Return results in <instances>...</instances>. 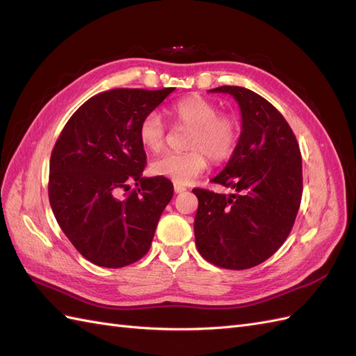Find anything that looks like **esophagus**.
I'll return each mask as SVG.
<instances>
[{"instance_id":"34e87169","label":"esophagus","mask_w":356,"mask_h":356,"mask_svg":"<svg viewBox=\"0 0 356 356\" xmlns=\"http://www.w3.org/2000/svg\"><path fill=\"white\" fill-rule=\"evenodd\" d=\"M174 190H175V193H182V191H186V187L181 186V184H175Z\"/></svg>"}]
</instances>
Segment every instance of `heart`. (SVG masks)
Returning a JSON list of instances; mask_svg holds the SVG:
<instances>
[{
    "mask_svg": "<svg viewBox=\"0 0 356 356\" xmlns=\"http://www.w3.org/2000/svg\"><path fill=\"white\" fill-rule=\"evenodd\" d=\"M177 124L188 127L186 153H166L152 163V172L175 184H190L207 169L208 158L215 163L227 160L239 141L238 118L220 113L218 105L200 95L186 96L168 108ZM139 143L148 152L159 153L165 147L166 126L157 113H148L138 127Z\"/></svg>",
    "mask_w": 356,
    "mask_h": 356,
    "instance_id": "b5f03b06",
    "label": "heart"
}]
</instances>
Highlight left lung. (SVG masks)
I'll return each mask as SVG.
<instances>
[{
    "instance_id": "8db88e82",
    "label": "left lung",
    "mask_w": 356,
    "mask_h": 356,
    "mask_svg": "<svg viewBox=\"0 0 356 356\" xmlns=\"http://www.w3.org/2000/svg\"><path fill=\"white\" fill-rule=\"evenodd\" d=\"M209 92L238 101L242 132L227 166L212 179L234 193L193 190L196 246L209 263L245 270L272 257L293 229L303 193L301 153L293 129L263 96L239 86Z\"/></svg>"
}]
</instances>
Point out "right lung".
Listing matches in <instances>:
<instances>
[{"label":"right lung","mask_w":356,"mask_h":356,"mask_svg":"<svg viewBox=\"0 0 356 356\" xmlns=\"http://www.w3.org/2000/svg\"><path fill=\"white\" fill-rule=\"evenodd\" d=\"M174 88L113 89L75 111L50 156L49 200L62 232L96 266L120 268L152 246L161 212L174 196L168 178H144L139 123ZM137 188L128 191V182ZM123 191L129 193L122 198Z\"/></svg>","instance_id":"add662e5"}]
</instances>
